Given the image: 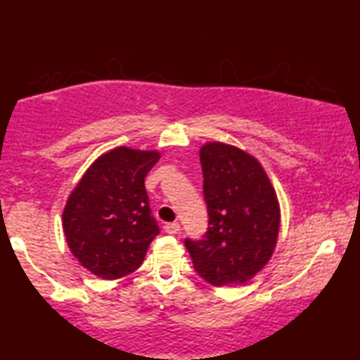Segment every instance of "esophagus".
I'll return each mask as SVG.
<instances>
[{
	"instance_id": "34e87169",
	"label": "esophagus",
	"mask_w": 360,
	"mask_h": 360,
	"mask_svg": "<svg viewBox=\"0 0 360 360\" xmlns=\"http://www.w3.org/2000/svg\"><path fill=\"white\" fill-rule=\"evenodd\" d=\"M164 231L167 234H176L180 231V224L176 223V221H174V223H167L164 226Z\"/></svg>"
}]
</instances>
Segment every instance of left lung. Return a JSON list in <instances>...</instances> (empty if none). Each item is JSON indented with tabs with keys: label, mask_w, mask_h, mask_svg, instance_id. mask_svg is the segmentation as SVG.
I'll use <instances>...</instances> for the list:
<instances>
[{
	"label": "left lung",
	"mask_w": 360,
	"mask_h": 360,
	"mask_svg": "<svg viewBox=\"0 0 360 360\" xmlns=\"http://www.w3.org/2000/svg\"><path fill=\"white\" fill-rule=\"evenodd\" d=\"M208 229L185 248L201 278L240 285L269 262L277 244L280 210L265 172L238 147L210 142L200 150Z\"/></svg>",
	"instance_id": "8db88e82"
}]
</instances>
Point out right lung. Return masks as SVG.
<instances>
[{"instance_id":"1","label":"right lung","mask_w":360,"mask_h":360,"mask_svg":"<svg viewBox=\"0 0 360 360\" xmlns=\"http://www.w3.org/2000/svg\"><path fill=\"white\" fill-rule=\"evenodd\" d=\"M159 152L116 147L93 162L63 210V231L83 267L106 280L139 269L159 224L144 179Z\"/></svg>"}]
</instances>
